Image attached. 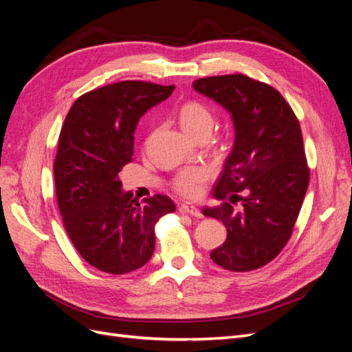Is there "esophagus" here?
<instances>
[{
	"instance_id": "esophagus-1",
	"label": "esophagus",
	"mask_w": 352,
	"mask_h": 352,
	"mask_svg": "<svg viewBox=\"0 0 352 352\" xmlns=\"http://www.w3.org/2000/svg\"><path fill=\"white\" fill-rule=\"evenodd\" d=\"M179 211L182 212V214H189V216H194V217H202L201 211L195 207V206H190V204H182L179 207Z\"/></svg>"
}]
</instances>
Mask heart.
<instances>
[{"label":"heart","instance_id":"1","mask_svg":"<svg viewBox=\"0 0 352 352\" xmlns=\"http://www.w3.org/2000/svg\"><path fill=\"white\" fill-rule=\"evenodd\" d=\"M179 123L185 133L194 140H208L214 129V114L204 102L188 101L179 110ZM207 179L208 175L204 168H184L173 177L172 188L176 194L184 198H198Z\"/></svg>","mask_w":352,"mask_h":352}]
</instances>
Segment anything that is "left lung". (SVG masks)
Returning a JSON list of instances; mask_svg holds the SVG:
<instances>
[{
    "mask_svg": "<svg viewBox=\"0 0 352 352\" xmlns=\"http://www.w3.org/2000/svg\"><path fill=\"white\" fill-rule=\"evenodd\" d=\"M194 88L235 124V145L212 189L223 202L202 210L228 230L210 257L230 272L260 269L289 241L310 182L300 122L278 89L241 73L197 79Z\"/></svg>",
    "mask_w": 352,
    "mask_h": 352,
    "instance_id": "8db88e82",
    "label": "left lung"
}]
</instances>
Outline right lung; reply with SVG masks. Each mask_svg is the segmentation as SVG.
Segmentation results:
<instances>
[{"label":"right lung","instance_id":"right-lung-1","mask_svg":"<svg viewBox=\"0 0 352 352\" xmlns=\"http://www.w3.org/2000/svg\"><path fill=\"white\" fill-rule=\"evenodd\" d=\"M173 91L142 80L105 85L80 95L63 123L54 162L58 210L74 248L101 272L142 267L154 252L157 221L176 210L167 195L141 204L119 179L133 158L138 122Z\"/></svg>","mask_w":352,"mask_h":352}]
</instances>
